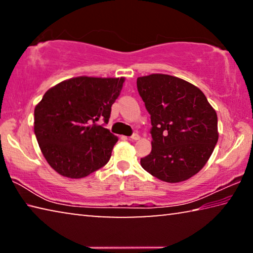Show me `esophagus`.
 <instances>
[{
    "mask_svg": "<svg viewBox=\"0 0 253 253\" xmlns=\"http://www.w3.org/2000/svg\"><path fill=\"white\" fill-rule=\"evenodd\" d=\"M129 138L131 139V140H138L139 139V135L138 134H132Z\"/></svg>",
    "mask_w": 253,
    "mask_h": 253,
    "instance_id": "obj_1",
    "label": "esophagus"
}]
</instances>
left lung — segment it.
Instances as JSON below:
<instances>
[{
    "label": "left lung",
    "instance_id": "left-lung-1",
    "mask_svg": "<svg viewBox=\"0 0 253 253\" xmlns=\"http://www.w3.org/2000/svg\"><path fill=\"white\" fill-rule=\"evenodd\" d=\"M137 89L152 123V152L140 158L142 168L168 183L194 176L219 139L215 110L198 87L177 77H138Z\"/></svg>",
    "mask_w": 253,
    "mask_h": 253
}]
</instances>
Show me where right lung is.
I'll return each instance as SVG.
<instances>
[{
	"instance_id": "right-lung-1",
	"label": "right lung",
	"mask_w": 253,
	"mask_h": 253,
	"mask_svg": "<svg viewBox=\"0 0 253 253\" xmlns=\"http://www.w3.org/2000/svg\"><path fill=\"white\" fill-rule=\"evenodd\" d=\"M125 78L76 77L50 88L34 108V134L55 172L83 178L108 163L117 136L108 123Z\"/></svg>"
}]
</instances>
